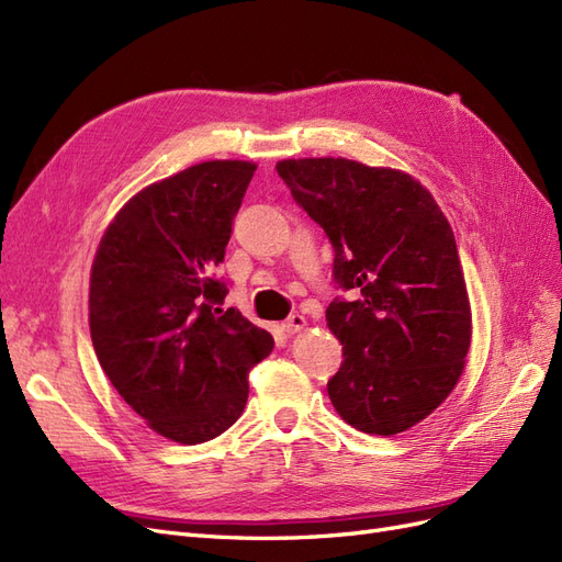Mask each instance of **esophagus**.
<instances>
[{
    "label": "esophagus",
    "instance_id": "1",
    "mask_svg": "<svg viewBox=\"0 0 562 562\" xmlns=\"http://www.w3.org/2000/svg\"><path fill=\"white\" fill-rule=\"evenodd\" d=\"M304 326H307V318H304L302 314H293V316H288V321L283 323V333H285V335H295V333H300Z\"/></svg>",
    "mask_w": 562,
    "mask_h": 562
}]
</instances>
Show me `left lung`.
Here are the masks:
<instances>
[{
  "label": "left lung",
  "mask_w": 562,
  "mask_h": 562,
  "mask_svg": "<svg viewBox=\"0 0 562 562\" xmlns=\"http://www.w3.org/2000/svg\"><path fill=\"white\" fill-rule=\"evenodd\" d=\"M277 171L333 244L326 321L345 361L328 396L363 434L394 436L443 403L462 378L471 307L454 234L413 176L342 157L285 159Z\"/></svg>",
  "instance_id": "left-lung-1"
}]
</instances>
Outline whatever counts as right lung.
<instances>
[{
	"instance_id": "1",
	"label": "right lung",
	"mask_w": 562,
	"mask_h": 562,
	"mask_svg": "<svg viewBox=\"0 0 562 562\" xmlns=\"http://www.w3.org/2000/svg\"><path fill=\"white\" fill-rule=\"evenodd\" d=\"M250 161H203L145 187L116 213L91 267L89 326L112 386L149 429L206 443L241 417L248 370L274 337L239 310L225 260Z\"/></svg>"
}]
</instances>
